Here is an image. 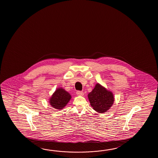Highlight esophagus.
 <instances>
[{
	"mask_svg": "<svg viewBox=\"0 0 158 158\" xmlns=\"http://www.w3.org/2000/svg\"><path fill=\"white\" fill-rule=\"evenodd\" d=\"M76 94L78 96H82V95H84V92H82V91H77V92H76Z\"/></svg>",
	"mask_w": 158,
	"mask_h": 158,
	"instance_id": "34e87169",
	"label": "esophagus"
}]
</instances>
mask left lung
<instances>
[{
  "instance_id": "left-lung-1",
  "label": "left lung",
  "mask_w": 158,
  "mask_h": 158,
  "mask_svg": "<svg viewBox=\"0 0 158 158\" xmlns=\"http://www.w3.org/2000/svg\"><path fill=\"white\" fill-rule=\"evenodd\" d=\"M91 106L98 113L107 111L114 102L113 93L99 84H97L94 89L88 94Z\"/></svg>"
}]
</instances>
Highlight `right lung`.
<instances>
[{
  "mask_svg": "<svg viewBox=\"0 0 158 158\" xmlns=\"http://www.w3.org/2000/svg\"><path fill=\"white\" fill-rule=\"evenodd\" d=\"M70 94L63 88H57L50 99V104L52 107L61 110L71 100Z\"/></svg>",
  "mask_w": 158,
  "mask_h": 158,
  "instance_id": "add662e5",
  "label": "right lung"
}]
</instances>
